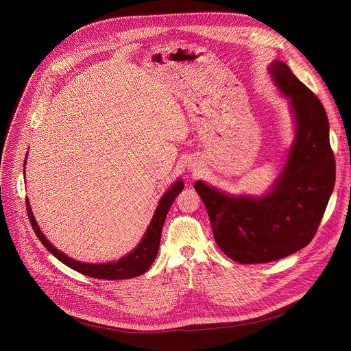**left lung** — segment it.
Here are the masks:
<instances>
[{
	"mask_svg": "<svg viewBox=\"0 0 351 351\" xmlns=\"http://www.w3.org/2000/svg\"><path fill=\"white\" fill-rule=\"evenodd\" d=\"M269 73L289 98L296 123L288 160L271 191L260 197L232 196L195 182L217 245L241 264L275 261L307 246L335 186L329 121L321 101L287 63L272 62Z\"/></svg>",
	"mask_w": 351,
	"mask_h": 351,
	"instance_id": "1",
	"label": "left lung"
}]
</instances>
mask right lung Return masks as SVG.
<instances>
[{
    "label": "right lung",
    "instance_id": "right-lung-1",
    "mask_svg": "<svg viewBox=\"0 0 351 351\" xmlns=\"http://www.w3.org/2000/svg\"><path fill=\"white\" fill-rule=\"evenodd\" d=\"M182 188H184V182L181 180H178L162 196V199L159 200V204L156 207V212L154 215V219H152L144 238L141 239V242L138 243V246L131 253H128L127 256L121 257L117 261L104 263V264L80 263L77 260L67 257L66 254H63L62 252L55 249L48 242V239L43 235V232L40 231V228H38V226L34 220L29 199H26V210H27V216H29L30 224H32L37 238L47 247V250L51 254H53L59 261H62L63 264H66L70 268H73L75 271H77L80 274H84L87 276H91V278H98V279H128V278H134V276L144 274L152 265V263L155 261V258L158 256L162 228H163L167 212H169L170 206L173 204L176 196L182 191Z\"/></svg>",
    "mask_w": 351,
    "mask_h": 351
}]
</instances>
